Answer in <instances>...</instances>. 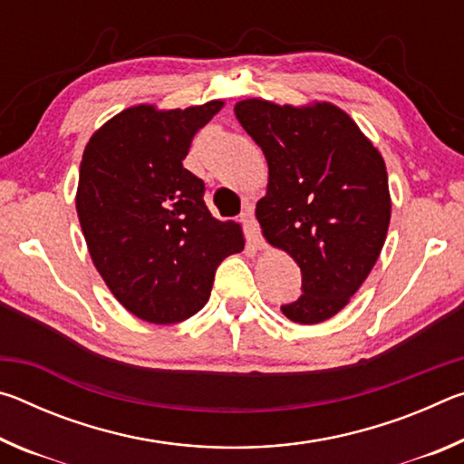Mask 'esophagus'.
<instances>
[{"label":"esophagus","mask_w":464,"mask_h":464,"mask_svg":"<svg viewBox=\"0 0 464 464\" xmlns=\"http://www.w3.org/2000/svg\"><path fill=\"white\" fill-rule=\"evenodd\" d=\"M241 223L246 225V231L249 235V239L254 241V246L257 247H264V237H262V229L260 225L256 221V215H254V208L247 207L246 210L241 213Z\"/></svg>","instance_id":"1"}]
</instances>
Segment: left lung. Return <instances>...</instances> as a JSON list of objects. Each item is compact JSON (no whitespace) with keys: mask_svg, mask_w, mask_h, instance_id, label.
I'll use <instances>...</instances> for the list:
<instances>
[{"mask_svg":"<svg viewBox=\"0 0 464 464\" xmlns=\"http://www.w3.org/2000/svg\"><path fill=\"white\" fill-rule=\"evenodd\" d=\"M235 116L268 161V192L256 207L264 237L301 268L303 295L280 309L295 324H321L379 260L391 221L387 168L356 122L325 102L243 100Z\"/></svg>","mask_w":464,"mask_h":464,"instance_id":"8db88e82","label":"left lung"}]
</instances>
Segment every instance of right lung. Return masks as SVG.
Masks as SVG:
<instances>
[{
    "mask_svg": "<svg viewBox=\"0 0 464 464\" xmlns=\"http://www.w3.org/2000/svg\"><path fill=\"white\" fill-rule=\"evenodd\" d=\"M221 108L217 100L166 112L132 106L83 151L75 204L93 266L122 307L149 324L198 313L218 264L243 249L239 225L210 215L204 182L182 163Z\"/></svg>",
    "mask_w": 464,
    "mask_h": 464,
    "instance_id": "1",
    "label": "right lung"
}]
</instances>
